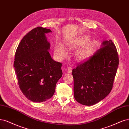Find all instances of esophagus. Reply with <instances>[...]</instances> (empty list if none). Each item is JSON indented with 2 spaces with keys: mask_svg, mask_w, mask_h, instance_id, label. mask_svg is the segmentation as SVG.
<instances>
[{
  "mask_svg": "<svg viewBox=\"0 0 129 129\" xmlns=\"http://www.w3.org/2000/svg\"><path fill=\"white\" fill-rule=\"evenodd\" d=\"M72 70H73L72 68L71 67H69L67 68V73L68 74L71 73L72 72Z\"/></svg>",
  "mask_w": 129,
  "mask_h": 129,
  "instance_id": "obj_1",
  "label": "esophagus"
}]
</instances>
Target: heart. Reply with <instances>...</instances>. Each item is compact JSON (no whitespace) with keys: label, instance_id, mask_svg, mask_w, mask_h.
<instances>
[{"label":"heart","instance_id":"1","mask_svg":"<svg viewBox=\"0 0 129 129\" xmlns=\"http://www.w3.org/2000/svg\"><path fill=\"white\" fill-rule=\"evenodd\" d=\"M87 42V39H83L80 40L77 43H71L67 45V48L68 49L73 50L78 47L82 46L85 44ZM91 51V48L90 47H86L85 48L79 50L76 54V59L78 61H81L85 60L90 54ZM55 54L56 56L60 59L64 58L67 55V52L64 48L60 44H58L55 47Z\"/></svg>","mask_w":129,"mask_h":129}]
</instances>
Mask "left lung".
Segmentation results:
<instances>
[{
	"label": "left lung",
	"mask_w": 129,
	"mask_h": 129,
	"mask_svg": "<svg viewBox=\"0 0 129 129\" xmlns=\"http://www.w3.org/2000/svg\"><path fill=\"white\" fill-rule=\"evenodd\" d=\"M101 46L73 70L75 99L83 105L99 103L113 88L119 63L118 53L112 40L103 42Z\"/></svg>",
	"instance_id": "left-lung-1"
}]
</instances>
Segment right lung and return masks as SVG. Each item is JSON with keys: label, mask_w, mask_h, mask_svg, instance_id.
I'll list each match as a JSON object with an SVG mask.
<instances>
[{"label": "right lung", "mask_w": 129, "mask_h": 129, "mask_svg": "<svg viewBox=\"0 0 129 129\" xmlns=\"http://www.w3.org/2000/svg\"><path fill=\"white\" fill-rule=\"evenodd\" d=\"M50 29L38 26L22 38L16 49L14 67L20 88L25 97L41 103L52 97L62 76V63L52 59L45 34Z\"/></svg>", "instance_id": "1"}]
</instances>
